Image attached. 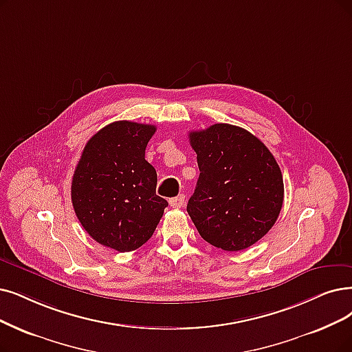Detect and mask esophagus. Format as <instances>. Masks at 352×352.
<instances>
[{
    "label": "esophagus",
    "mask_w": 352,
    "mask_h": 352,
    "mask_svg": "<svg viewBox=\"0 0 352 352\" xmlns=\"http://www.w3.org/2000/svg\"><path fill=\"white\" fill-rule=\"evenodd\" d=\"M168 204H170L172 208L177 209V208H182L185 205V195H179V196H175V198L168 199Z\"/></svg>",
    "instance_id": "esophagus-1"
}]
</instances>
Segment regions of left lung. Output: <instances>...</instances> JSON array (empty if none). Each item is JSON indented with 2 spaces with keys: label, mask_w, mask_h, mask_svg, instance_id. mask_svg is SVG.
<instances>
[{
  "label": "left lung",
  "mask_w": 352,
  "mask_h": 352,
  "mask_svg": "<svg viewBox=\"0 0 352 352\" xmlns=\"http://www.w3.org/2000/svg\"><path fill=\"white\" fill-rule=\"evenodd\" d=\"M199 179L188 214L205 241L225 251L256 244L272 230L285 186L270 150L250 131L214 124L189 133Z\"/></svg>",
  "instance_id": "left-lung-1"
}]
</instances>
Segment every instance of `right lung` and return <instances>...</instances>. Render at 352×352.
<instances>
[{
    "mask_svg": "<svg viewBox=\"0 0 352 352\" xmlns=\"http://www.w3.org/2000/svg\"><path fill=\"white\" fill-rule=\"evenodd\" d=\"M156 127L116 121L89 138L72 177V205L96 243L120 252L150 240L167 201L156 195L157 173L146 159Z\"/></svg>",
    "mask_w": 352,
    "mask_h": 352,
    "instance_id": "add662e5",
    "label": "right lung"
}]
</instances>
